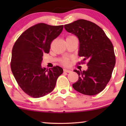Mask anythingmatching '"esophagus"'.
<instances>
[{
	"label": "esophagus",
	"instance_id": "1",
	"mask_svg": "<svg viewBox=\"0 0 126 126\" xmlns=\"http://www.w3.org/2000/svg\"><path fill=\"white\" fill-rule=\"evenodd\" d=\"M63 71L67 72V73H70V72H72V70L70 69H63Z\"/></svg>",
	"mask_w": 126,
	"mask_h": 126
}]
</instances>
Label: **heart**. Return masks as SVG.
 <instances>
[{
    "label": "heart",
    "mask_w": 126,
    "mask_h": 126,
    "mask_svg": "<svg viewBox=\"0 0 126 126\" xmlns=\"http://www.w3.org/2000/svg\"><path fill=\"white\" fill-rule=\"evenodd\" d=\"M73 37V36H69V37H68V38H69V37ZM63 64H65V65H68V63H69V61H68V59H64L63 60Z\"/></svg>",
    "instance_id": "b5f03b06"
}]
</instances>
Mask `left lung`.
Listing matches in <instances>:
<instances>
[{"instance_id": "left-lung-1", "label": "left lung", "mask_w": 126, "mask_h": 126, "mask_svg": "<svg viewBox=\"0 0 126 126\" xmlns=\"http://www.w3.org/2000/svg\"><path fill=\"white\" fill-rule=\"evenodd\" d=\"M68 32L78 38V55L88 62V69H75L79 80L72 86L77 92L95 95L106 87L111 77L115 62L113 45L99 26L88 20L79 19L64 25Z\"/></svg>"}]
</instances>
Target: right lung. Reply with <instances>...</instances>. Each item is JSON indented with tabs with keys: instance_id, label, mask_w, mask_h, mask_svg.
I'll list each match as a JSON object with an SVG mask.
<instances>
[{
	"instance_id": "obj_1",
	"label": "right lung",
	"mask_w": 126,
	"mask_h": 126,
	"mask_svg": "<svg viewBox=\"0 0 126 126\" xmlns=\"http://www.w3.org/2000/svg\"><path fill=\"white\" fill-rule=\"evenodd\" d=\"M63 30V25L38 23L27 29L15 42L12 50L11 71L18 85L31 97L46 95L54 89L63 68L41 66L43 54L49 53L50 44Z\"/></svg>"
}]
</instances>
